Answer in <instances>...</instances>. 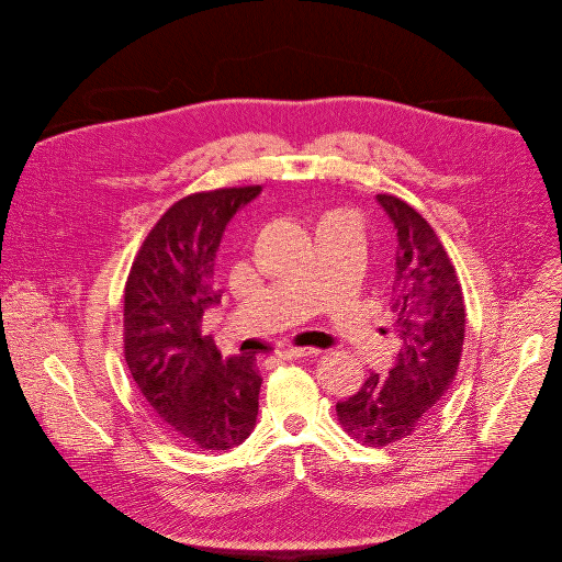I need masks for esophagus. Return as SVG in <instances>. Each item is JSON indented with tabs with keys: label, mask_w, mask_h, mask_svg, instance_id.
Listing matches in <instances>:
<instances>
[{
	"label": "esophagus",
	"mask_w": 562,
	"mask_h": 562,
	"mask_svg": "<svg viewBox=\"0 0 562 562\" xmlns=\"http://www.w3.org/2000/svg\"><path fill=\"white\" fill-rule=\"evenodd\" d=\"M281 359H301V357H316L318 355V350H314V348H283V350H279L277 352Z\"/></svg>",
	"instance_id": "34e87169"
}]
</instances>
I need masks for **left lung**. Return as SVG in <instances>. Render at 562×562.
<instances>
[{"mask_svg":"<svg viewBox=\"0 0 562 562\" xmlns=\"http://www.w3.org/2000/svg\"><path fill=\"white\" fill-rule=\"evenodd\" d=\"M396 231L390 310L401 341L387 376L372 372L361 390L336 403L344 429L383 447L418 429L457 379L465 341V303L454 266L429 223L405 201L376 194Z\"/></svg>","mask_w":562,"mask_h":562,"instance_id":"1","label":"left lung"}]
</instances>
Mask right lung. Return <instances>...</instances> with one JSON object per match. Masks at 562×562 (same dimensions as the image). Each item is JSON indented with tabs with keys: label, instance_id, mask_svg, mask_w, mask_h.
<instances>
[{
	"label": "right lung",
	"instance_id": "1",
	"mask_svg": "<svg viewBox=\"0 0 562 562\" xmlns=\"http://www.w3.org/2000/svg\"><path fill=\"white\" fill-rule=\"evenodd\" d=\"M259 194L261 186H248L177 201L146 237L126 281L128 370L159 425L199 452L233 450L257 423V359H223L201 321L221 303L214 259L223 233Z\"/></svg>",
	"mask_w": 562,
	"mask_h": 562
}]
</instances>
